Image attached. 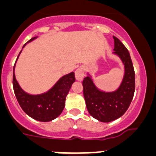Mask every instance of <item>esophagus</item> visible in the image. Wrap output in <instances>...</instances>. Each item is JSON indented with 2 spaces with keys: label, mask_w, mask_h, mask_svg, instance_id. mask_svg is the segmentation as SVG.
I'll use <instances>...</instances> for the list:
<instances>
[{
  "label": "esophagus",
  "mask_w": 156,
  "mask_h": 156,
  "mask_svg": "<svg viewBox=\"0 0 156 156\" xmlns=\"http://www.w3.org/2000/svg\"><path fill=\"white\" fill-rule=\"evenodd\" d=\"M76 79L78 81H82L84 78V68L80 66V68L77 69L75 72Z\"/></svg>",
  "instance_id": "esophagus-1"
}]
</instances>
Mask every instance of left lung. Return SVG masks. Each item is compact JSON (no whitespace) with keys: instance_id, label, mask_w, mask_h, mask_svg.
<instances>
[{"instance_id":"obj_1","label":"left lung","mask_w":156,"mask_h":156,"mask_svg":"<svg viewBox=\"0 0 156 156\" xmlns=\"http://www.w3.org/2000/svg\"><path fill=\"white\" fill-rule=\"evenodd\" d=\"M114 52L124 66V73L120 85L114 91L99 89L89 73L83 80V96L88 112L100 122H109L119 119L126 112L134 94L135 73L130 55L126 47L115 37Z\"/></svg>"}]
</instances>
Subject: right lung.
<instances>
[{
  "mask_svg": "<svg viewBox=\"0 0 156 156\" xmlns=\"http://www.w3.org/2000/svg\"><path fill=\"white\" fill-rule=\"evenodd\" d=\"M36 38H37V37L30 39L27 44H25L23 48ZM21 52L22 51L19 52V56ZM15 68L16 64L13 69L14 92L18 102L23 111L29 116L41 122H49L61 115L65 108L66 96L76 80L73 72L62 76L48 91L40 94H30L24 91L19 84L15 75Z\"/></svg>",
  "mask_w": 156,
  "mask_h": 156,
  "instance_id": "add662e5",
  "label": "right lung"
}]
</instances>
